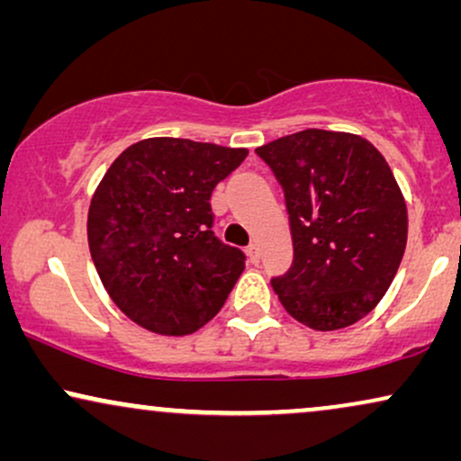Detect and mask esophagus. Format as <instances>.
Wrapping results in <instances>:
<instances>
[{"label":"esophagus","mask_w":461,"mask_h":461,"mask_svg":"<svg viewBox=\"0 0 461 461\" xmlns=\"http://www.w3.org/2000/svg\"><path fill=\"white\" fill-rule=\"evenodd\" d=\"M247 255H249V261H250V264H259L261 253H259V247H258V244H250V247L247 249Z\"/></svg>","instance_id":"obj_1"}]
</instances>
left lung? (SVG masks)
Masks as SVG:
<instances>
[{"mask_svg": "<svg viewBox=\"0 0 461 461\" xmlns=\"http://www.w3.org/2000/svg\"><path fill=\"white\" fill-rule=\"evenodd\" d=\"M285 189L294 266L272 287L317 331L357 323L387 294L409 236L392 167L357 133L304 130L258 149Z\"/></svg>", "mask_w": 461, "mask_h": 461, "instance_id": "1", "label": "left lung"}]
</instances>
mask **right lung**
Returning <instances> with one entry per match:
<instances>
[{
  "label": "right lung",
  "mask_w": 461,
  "mask_h": 461,
  "mask_svg": "<svg viewBox=\"0 0 461 461\" xmlns=\"http://www.w3.org/2000/svg\"><path fill=\"white\" fill-rule=\"evenodd\" d=\"M247 149L147 138L113 161L91 197L86 238L121 312L161 336H187L223 308L244 253L212 234L211 195Z\"/></svg>",
  "instance_id": "right-lung-1"
}]
</instances>
